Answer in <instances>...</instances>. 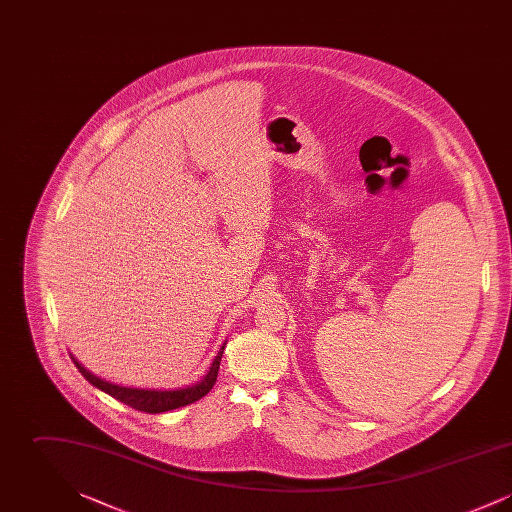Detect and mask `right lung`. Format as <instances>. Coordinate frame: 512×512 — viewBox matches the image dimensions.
I'll return each mask as SVG.
<instances>
[{
	"mask_svg": "<svg viewBox=\"0 0 512 512\" xmlns=\"http://www.w3.org/2000/svg\"><path fill=\"white\" fill-rule=\"evenodd\" d=\"M226 345V343H224ZM224 345L220 347L217 357L213 359V365L209 366V372L203 376L201 382H197L194 386L182 388V390H140V388H124V386H117L111 382H105L98 376H94L90 370H86L84 366L80 365L73 357V363L76 368L80 370V374L98 390L109 393L111 397H115L117 401H121L124 405L136 409V411H144V413L157 414L165 413V411H172L178 407H186L190 403H194L197 399H201L203 395H207L209 390L215 386L217 376H219L220 359H222V351Z\"/></svg>",
	"mask_w": 512,
	"mask_h": 512,
	"instance_id": "right-lung-1",
	"label": "right lung"
}]
</instances>
